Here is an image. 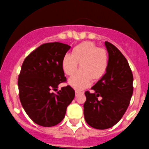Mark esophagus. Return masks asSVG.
Here are the masks:
<instances>
[{
	"label": "esophagus",
	"instance_id": "34e87169",
	"mask_svg": "<svg viewBox=\"0 0 149 149\" xmlns=\"http://www.w3.org/2000/svg\"><path fill=\"white\" fill-rule=\"evenodd\" d=\"M83 93V92L80 91L76 90V91H75V96H76V97H77V96H78L79 94H80V93Z\"/></svg>",
	"mask_w": 149,
	"mask_h": 149
}]
</instances>
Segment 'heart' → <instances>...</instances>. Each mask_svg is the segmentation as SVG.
Listing matches in <instances>:
<instances>
[{"instance_id": "b5f03b06", "label": "heart", "mask_w": 149, "mask_h": 149, "mask_svg": "<svg viewBox=\"0 0 149 149\" xmlns=\"http://www.w3.org/2000/svg\"><path fill=\"white\" fill-rule=\"evenodd\" d=\"M78 63L81 69L68 83L74 88L82 90L90 85L91 79L97 81L105 74L109 66L108 53L93 42H82L72 49V56H63L62 67L66 74L72 76L77 71Z\"/></svg>"}]
</instances>
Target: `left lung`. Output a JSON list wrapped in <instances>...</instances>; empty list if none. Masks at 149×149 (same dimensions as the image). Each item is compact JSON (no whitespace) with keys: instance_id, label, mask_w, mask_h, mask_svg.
I'll return each instance as SVG.
<instances>
[{"instance_id":"left-lung-1","label":"left lung","mask_w":149,"mask_h":149,"mask_svg":"<svg viewBox=\"0 0 149 149\" xmlns=\"http://www.w3.org/2000/svg\"><path fill=\"white\" fill-rule=\"evenodd\" d=\"M109 56L107 72L93 87L85 92L84 116L88 125L97 130L110 128L125 113L133 93V75L128 61L118 48L104 42ZM102 100H99L98 97Z\"/></svg>"}]
</instances>
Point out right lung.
<instances>
[{
  "label": "right lung",
  "mask_w": 149,
  "mask_h": 149,
  "mask_svg": "<svg viewBox=\"0 0 149 149\" xmlns=\"http://www.w3.org/2000/svg\"><path fill=\"white\" fill-rule=\"evenodd\" d=\"M69 49L70 46L60 42L43 44L22 63L18 77L19 100L27 115L38 125L49 127L59 124L74 98L71 86L58 91V85L66 80L62 59Z\"/></svg>",
  "instance_id": "obj_1"
}]
</instances>
